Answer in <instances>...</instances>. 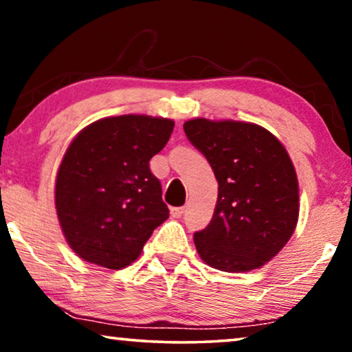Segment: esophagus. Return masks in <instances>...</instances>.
<instances>
[{"instance_id": "obj_1", "label": "esophagus", "mask_w": 352, "mask_h": 352, "mask_svg": "<svg viewBox=\"0 0 352 352\" xmlns=\"http://www.w3.org/2000/svg\"><path fill=\"white\" fill-rule=\"evenodd\" d=\"M183 212H185V207H172L170 215L174 217V219H180V217L183 215Z\"/></svg>"}]
</instances>
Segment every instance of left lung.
I'll return each mask as SVG.
<instances>
[{
  "instance_id": "1",
  "label": "left lung",
  "mask_w": 352,
  "mask_h": 352,
  "mask_svg": "<svg viewBox=\"0 0 352 352\" xmlns=\"http://www.w3.org/2000/svg\"><path fill=\"white\" fill-rule=\"evenodd\" d=\"M183 129L219 182L214 217L195 232L197 254L226 273L261 268L298 223V177L285 146L255 122L195 118Z\"/></svg>"
}]
</instances>
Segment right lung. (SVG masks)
Instances as JSON below:
<instances>
[{
	"label": "right lung",
	"instance_id": "right-lung-1",
	"mask_svg": "<svg viewBox=\"0 0 352 352\" xmlns=\"http://www.w3.org/2000/svg\"><path fill=\"white\" fill-rule=\"evenodd\" d=\"M175 122L148 115L108 116L81 129L62 157L54 188L58 225L79 258L122 270L169 219L150 160Z\"/></svg>",
	"mask_w": 352,
	"mask_h": 352
}]
</instances>
